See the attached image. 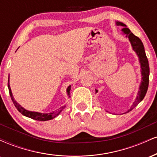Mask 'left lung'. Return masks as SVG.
<instances>
[{
    "mask_svg": "<svg viewBox=\"0 0 157 157\" xmlns=\"http://www.w3.org/2000/svg\"><path fill=\"white\" fill-rule=\"evenodd\" d=\"M117 26H122L124 28L122 29V33L125 35L126 37H128L130 41L131 46H132L133 50L136 52V55L139 57V62L140 63V68H141V75H142V80L140 82V88H139V91L136 95V99H135L134 102H133L131 108L126 111V113L129 112L131 110L134 109L136 105L142 101L146 94L147 88H148L149 83V74H150V69H149V64L148 60L145 55V48L141 40L138 37L135 36L134 34L130 31L128 28L125 24L123 23L120 22V21H116ZM96 93H97V90H95Z\"/></svg>",
    "mask_w": 157,
    "mask_h": 157,
    "instance_id": "left-lung-1",
    "label": "left lung"
}]
</instances>
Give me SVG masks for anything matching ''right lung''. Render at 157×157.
<instances>
[{"mask_svg":"<svg viewBox=\"0 0 157 157\" xmlns=\"http://www.w3.org/2000/svg\"><path fill=\"white\" fill-rule=\"evenodd\" d=\"M8 89H9V91H10L11 99H12V102H13L14 105H15L16 109H17V111H18L20 113H22L23 115H24V116L33 119V120H38V121H46V120H52V119H54L57 116H58L61 111H63V109H65V107H66V105H63L62 106V107H60V109L55 110V111L48 113L28 111V110L25 109L24 108H23L19 103H17V101L15 100V98H14L13 94H12V90H11V88H10V76H9V79H8ZM70 90H71V86H68L67 89H66V93H67V95L68 97H70Z\"/></svg>","mask_w":157,"mask_h":157,"instance_id":"1","label":"right lung"}]
</instances>
